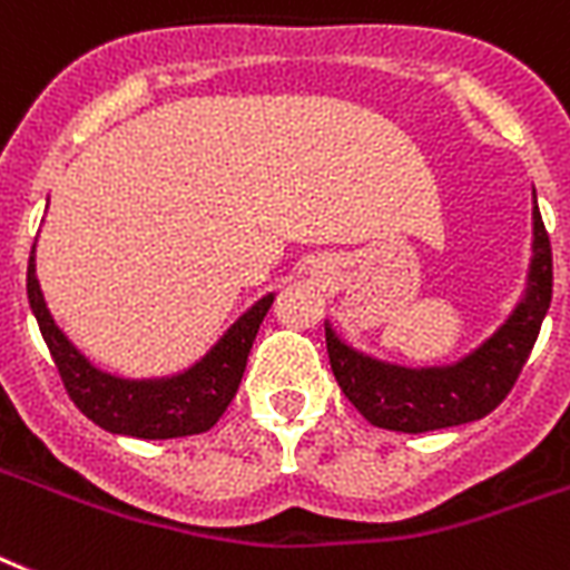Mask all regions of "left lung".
<instances>
[{"label": "left lung", "mask_w": 570, "mask_h": 570, "mask_svg": "<svg viewBox=\"0 0 570 570\" xmlns=\"http://www.w3.org/2000/svg\"><path fill=\"white\" fill-rule=\"evenodd\" d=\"M553 297V256L532 208V262L527 294L509 321L471 356L444 367H400L353 350L326 323V353L344 397L382 430L430 432L480 421L507 400L518 373L530 358L541 321Z\"/></svg>", "instance_id": "8db88e82"}]
</instances>
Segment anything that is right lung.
Segmentation results:
<instances>
[{"label":"right lung","mask_w":570,"mask_h":570,"mask_svg":"<svg viewBox=\"0 0 570 570\" xmlns=\"http://www.w3.org/2000/svg\"><path fill=\"white\" fill-rule=\"evenodd\" d=\"M26 291L40 335L47 341L72 403L97 426L131 439H181L212 430L238 391L256 332L273 303V294L258 299L256 306L232 323L212 353L185 373L167 380H120L94 367L55 326L35 276V247L29 256Z\"/></svg>","instance_id":"1"}]
</instances>
